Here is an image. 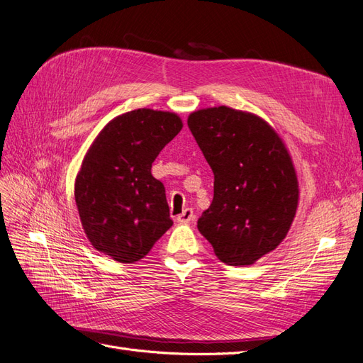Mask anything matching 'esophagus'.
I'll use <instances>...</instances> for the list:
<instances>
[{"label": "esophagus", "instance_id": "34e87169", "mask_svg": "<svg viewBox=\"0 0 363 363\" xmlns=\"http://www.w3.org/2000/svg\"><path fill=\"white\" fill-rule=\"evenodd\" d=\"M194 218H195L194 211L188 207V208H184L180 215H177V221L179 223H191V221H194Z\"/></svg>", "mask_w": 363, "mask_h": 363}]
</instances>
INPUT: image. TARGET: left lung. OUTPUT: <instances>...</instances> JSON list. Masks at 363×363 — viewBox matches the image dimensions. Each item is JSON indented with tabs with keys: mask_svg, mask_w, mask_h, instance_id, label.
I'll return each instance as SVG.
<instances>
[{
	"mask_svg": "<svg viewBox=\"0 0 363 363\" xmlns=\"http://www.w3.org/2000/svg\"><path fill=\"white\" fill-rule=\"evenodd\" d=\"M188 127L213 171L200 233L227 265H251L288 235L298 204L292 159L259 116L227 106L194 112Z\"/></svg>",
	"mask_w": 363,
	"mask_h": 363,
	"instance_id": "8db88e82",
	"label": "left lung"
}]
</instances>
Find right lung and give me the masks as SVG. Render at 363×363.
I'll use <instances>...</instances> for the list:
<instances>
[{
	"mask_svg": "<svg viewBox=\"0 0 363 363\" xmlns=\"http://www.w3.org/2000/svg\"><path fill=\"white\" fill-rule=\"evenodd\" d=\"M182 127L175 113L138 108L112 119L87 151L75 203L91 244L116 262L145 257L172 225L151 164Z\"/></svg>",
	"mask_w": 363,
	"mask_h": 363,
	"instance_id": "add662e5",
	"label": "right lung"
}]
</instances>
